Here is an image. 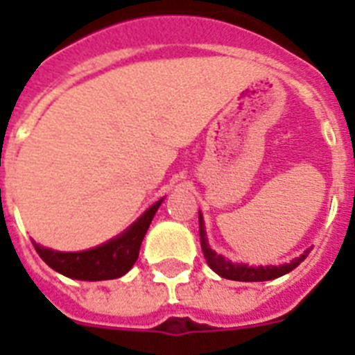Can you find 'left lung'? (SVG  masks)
I'll list each match as a JSON object with an SVG mask.
<instances>
[{
    "label": "left lung",
    "mask_w": 355,
    "mask_h": 355,
    "mask_svg": "<svg viewBox=\"0 0 355 355\" xmlns=\"http://www.w3.org/2000/svg\"><path fill=\"white\" fill-rule=\"evenodd\" d=\"M199 236H200V249H202V254H205L206 263L209 265L215 274H218L224 279H231V281H245V283H258V281H272V279H277L281 275L288 274L293 268L300 265L304 259L307 258L309 250L300 256V258H295L293 261L286 263V265H279V266H247V265H238V263H231L216 254L215 250L209 249L208 240H206V231H205V222H202V216L199 213Z\"/></svg>",
    "instance_id": "1"
}]
</instances>
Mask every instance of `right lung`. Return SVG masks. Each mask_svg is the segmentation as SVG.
<instances>
[{"label": "right lung", "instance_id": "add662e5", "mask_svg": "<svg viewBox=\"0 0 355 355\" xmlns=\"http://www.w3.org/2000/svg\"><path fill=\"white\" fill-rule=\"evenodd\" d=\"M159 205L162 200L150 206L126 233H122L115 240H110L108 243L96 249L83 250V252H58V250L46 249L35 241H33V247L40 258L46 261V265L65 277L80 279V281L117 279L126 274L139 259L142 240Z\"/></svg>", "mask_w": 355, "mask_h": 355}]
</instances>
